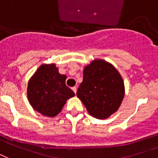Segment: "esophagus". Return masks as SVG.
Returning a JSON list of instances; mask_svg holds the SVG:
<instances>
[{
	"mask_svg": "<svg viewBox=\"0 0 158 158\" xmlns=\"http://www.w3.org/2000/svg\"><path fill=\"white\" fill-rule=\"evenodd\" d=\"M72 91H73V92H74V93L75 94H76V93H77V87H76V86H74V87H72Z\"/></svg>",
	"mask_w": 158,
	"mask_h": 158,
	"instance_id": "obj_1",
	"label": "esophagus"
}]
</instances>
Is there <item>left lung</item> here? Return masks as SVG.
Masks as SVG:
<instances>
[{
	"instance_id": "1",
	"label": "left lung",
	"mask_w": 158,
	"mask_h": 158,
	"mask_svg": "<svg viewBox=\"0 0 158 158\" xmlns=\"http://www.w3.org/2000/svg\"><path fill=\"white\" fill-rule=\"evenodd\" d=\"M124 95L123 77L111 63L96 59L85 66L77 96L91 116L97 119L109 117L118 110Z\"/></svg>"
}]
</instances>
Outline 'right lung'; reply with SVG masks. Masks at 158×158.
Instances as JSON below:
<instances>
[{"instance_id":"right-lung-1","label":"right lung","mask_w":158,"mask_h":158,"mask_svg":"<svg viewBox=\"0 0 158 158\" xmlns=\"http://www.w3.org/2000/svg\"><path fill=\"white\" fill-rule=\"evenodd\" d=\"M66 76L58 72L55 64H43L31 77L27 97L31 106L43 116L53 117L61 111L66 100L74 97L66 86Z\"/></svg>"}]
</instances>
